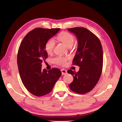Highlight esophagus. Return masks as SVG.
I'll return each instance as SVG.
<instances>
[{"instance_id":"esophagus-1","label":"esophagus","mask_w":122,"mask_h":122,"mask_svg":"<svg viewBox=\"0 0 122 122\" xmlns=\"http://www.w3.org/2000/svg\"><path fill=\"white\" fill-rule=\"evenodd\" d=\"M61 71L62 72V75H65V74H67V71L66 69H62Z\"/></svg>"}]
</instances>
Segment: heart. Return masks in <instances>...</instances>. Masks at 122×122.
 <instances>
[{"mask_svg": "<svg viewBox=\"0 0 122 122\" xmlns=\"http://www.w3.org/2000/svg\"><path fill=\"white\" fill-rule=\"evenodd\" d=\"M58 39L61 42H62L64 45L69 48H71L73 46L74 42V36L70 33L63 31L61 32L58 36ZM55 42L53 38H50L46 41L45 45V50L46 52L48 54H50L52 52ZM69 58L68 57L63 56H58L52 59L53 62L57 65L61 66H65L66 62Z\"/></svg>", "mask_w": 122, "mask_h": 122, "instance_id": "obj_1", "label": "heart"}]
</instances>
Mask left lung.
I'll return each instance as SVG.
<instances>
[{
    "label": "left lung",
    "instance_id": "obj_1",
    "mask_svg": "<svg viewBox=\"0 0 122 122\" xmlns=\"http://www.w3.org/2000/svg\"><path fill=\"white\" fill-rule=\"evenodd\" d=\"M68 30L78 40L73 64L80 67L77 72L72 70L67 71L73 77L69 88L78 94H85L93 90L101 77L103 62L102 45L97 36L86 28L74 27Z\"/></svg>",
    "mask_w": 122,
    "mask_h": 122
}]
</instances>
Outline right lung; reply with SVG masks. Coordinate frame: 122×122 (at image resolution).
I'll return each mask as SVG.
<instances>
[{"label":"right lung","mask_w":122,"mask_h":122,"mask_svg":"<svg viewBox=\"0 0 122 122\" xmlns=\"http://www.w3.org/2000/svg\"><path fill=\"white\" fill-rule=\"evenodd\" d=\"M60 29L35 28L23 39L18 49L17 64L21 81L28 91L37 97L51 92L62 74L56 68L48 71L41 69L42 61L48 58L45 50L46 41Z\"/></svg>","instance_id":"1"}]
</instances>
